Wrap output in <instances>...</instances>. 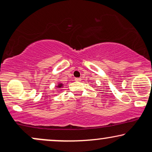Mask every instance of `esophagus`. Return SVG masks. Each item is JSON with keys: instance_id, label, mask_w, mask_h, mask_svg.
<instances>
[{"instance_id": "esophagus-1", "label": "esophagus", "mask_w": 152, "mask_h": 152, "mask_svg": "<svg viewBox=\"0 0 152 152\" xmlns=\"http://www.w3.org/2000/svg\"><path fill=\"white\" fill-rule=\"evenodd\" d=\"M75 81H81V78H75Z\"/></svg>"}]
</instances>
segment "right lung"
<instances>
[{"label":"right lung","instance_id":"obj_1","mask_svg":"<svg viewBox=\"0 0 152 152\" xmlns=\"http://www.w3.org/2000/svg\"><path fill=\"white\" fill-rule=\"evenodd\" d=\"M63 86H64V84L62 83H58V85L56 86V87H57V88H61Z\"/></svg>","mask_w":152,"mask_h":152}]
</instances>
